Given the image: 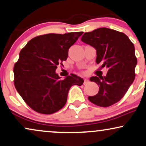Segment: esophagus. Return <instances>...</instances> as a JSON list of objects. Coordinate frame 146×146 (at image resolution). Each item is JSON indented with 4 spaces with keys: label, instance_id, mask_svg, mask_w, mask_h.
Instances as JSON below:
<instances>
[{
    "label": "esophagus",
    "instance_id": "34e87169",
    "mask_svg": "<svg viewBox=\"0 0 146 146\" xmlns=\"http://www.w3.org/2000/svg\"><path fill=\"white\" fill-rule=\"evenodd\" d=\"M88 82H89V80H88V79H84V84H87L88 83Z\"/></svg>",
    "mask_w": 146,
    "mask_h": 146
}]
</instances>
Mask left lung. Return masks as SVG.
<instances>
[{
    "instance_id": "obj_1",
    "label": "left lung",
    "mask_w": 146,
    "mask_h": 146,
    "mask_svg": "<svg viewBox=\"0 0 146 146\" xmlns=\"http://www.w3.org/2000/svg\"><path fill=\"white\" fill-rule=\"evenodd\" d=\"M81 40L96 49V62L102 64L101 69H108L106 76L90 77L99 86V92L88 99L102 107L115 104L124 96L135 77L133 44L125 34L106 27L85 33Z\"/></svg>"
}]
</instances>
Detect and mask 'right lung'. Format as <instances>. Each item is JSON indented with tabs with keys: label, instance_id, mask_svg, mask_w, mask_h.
Returning a JSON list of instances; mask_svg holds the SVG:
<instances>
[{
	"label": "right lung",
	"instance_id": "1",
	"mask_svg": "<svg viewBox=\"0 0 146 146\" xmlns=\"http://www.w3.org/2000/svg\"><path fill=\"white\" fill-rule=\"evenodd\" d=\"M82 32L48 34L27 42L15 64L14 84L17 91L35 111L50 114L66 104L71 86H82L84 80L71 74L64 79L56 73L58 64L67 60L69 48Z\"/></svg>",
	"mask_w": 146,
	"mask_h": 146
}]
</instances>
